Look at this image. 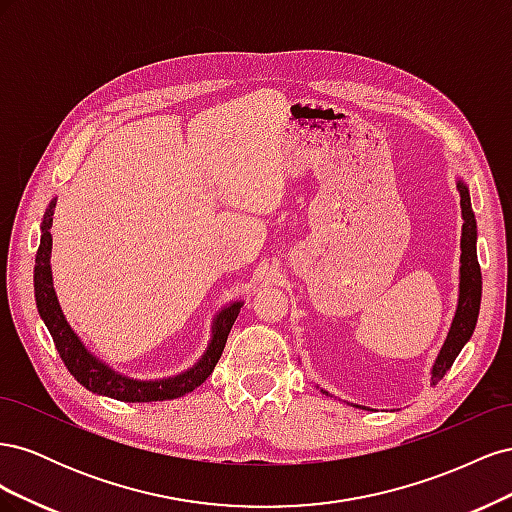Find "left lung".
I'll return each instance as SVG.
<instances>
[{"label":"left lung","mask_w":512,"mask_h":512,"mask_svg":"<svg viewBox=\"0 0 512 512\" xmlns=\"http://www.w3.org/2000/svg\"><path fill=\"white\" fill-rule=\"evenodd\" d=\"M457 190H459V205H461V256H459V294H457V307H455V316L451 322V329H448V335L444 339V344L436 356V361L431 365V384H438L455 359L459 356L461 348L470 342V337L474 333L476 320H478V309H480V292H483V277H480V267H478V256H476V218L472 211L470 203V190L466 181L461 177L457 179ZM327 393V391H322ZM329 395V393H327ZM354 408H363L365 406L354 404Z\"/></svg>","instance_id":"1"}]
</instances>
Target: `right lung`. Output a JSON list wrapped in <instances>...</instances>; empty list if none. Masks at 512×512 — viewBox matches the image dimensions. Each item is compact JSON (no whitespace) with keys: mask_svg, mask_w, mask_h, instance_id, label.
I'll return each instance as SVG.
<instances>
[{"mask_svg":"<svg viewBox=\"0 0 512 512\" xmlns=\"http://www.w3.org/2000/svg\"><path fill=\"white\" fill-rule=\"evenodd\" d=\"M57 205V198L49 203V209L44 211L42 218V235H40V247L36 254V267H34V292H36V305L38 314L44 320L46 329H49L55 348L61 356V361L66 363L70 374L81 382L87 391L111 397L117 401H128V404H149V401H166L177 399L185 393H192L196 386L203 384L211 374L215 365H218L220 356L224 352L228 333L235 324L239 309L243 307V301H230L224 305L213 318L211 324V339L207 344V350L200 359L177 376L158 378V380H138L130 378L126 374H119L106 361L98 359L91 352L83 339L74 333L70 322L64 316V309L59 305V299L53 288V271H51V250H53V211Z\"/></svg>","mask_w":512,"mask_h":512,"instance_id":"add662e5","label":"right lung"}]
</instances>
